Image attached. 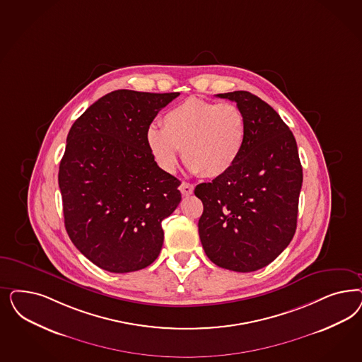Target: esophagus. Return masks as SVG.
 I'll return each instance as SVG.
<instances>
[{
  "instance_id": "1",
  "label": "esophagus",
  "mask_w": 362,
  "mask_h": 362,
  "mask_svg": "<svg viewBox=\"0 0 362 362\" xmlns=\"http://www.w3.org/2000/svg\"><path fill=\"white\" fill-rule=\"evenodd\" d=\"M180 190H181V193H182L184 196H190V194H193L194 187H193L192 184H189V182H182L181 187H180Z\"/></svg>"
}]
</instances>
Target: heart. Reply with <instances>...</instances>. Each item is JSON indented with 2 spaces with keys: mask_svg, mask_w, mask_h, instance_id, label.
Segmentation results:
<instances>
[{
  "mask_svg": "<svg viewBox=\"0 0 362 362\" xmlns=\"http://www.w3.org/2000/svg\"><path fill=\"white\" fill-rule=\"evenodd\" d=\"M161 127L146 129L145 141L153 160L173 173L180 148L187 169L205 178L228 175L241 158L247 124L243 110L230 103H211L190 97L169 109Z\"/></svg>",
  "mask_w": 362,
  "mask_h": 362,
  "instance_id": "1",
  "label": "heart"
}]
</instances>
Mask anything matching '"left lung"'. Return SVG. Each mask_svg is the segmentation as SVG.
<instances>
[{"label":"left lung","mask_w":362,"mask_h":362,"mask_svg":"<svg viewBox=\"0 0 362 362\" xmlns=\"http://www.w3.org/2000/svg\"><path fill=\"white\" fill-rule=\"evenodd\" d=\"M217 97L243 110L247 139L228 175L194 189L204 204L199 240L213 264L247 273L269 265L291 244L303 166L291 129L272 106L245 90Z\"/></svg>","instance_id":"obj_1"}]
</instances>
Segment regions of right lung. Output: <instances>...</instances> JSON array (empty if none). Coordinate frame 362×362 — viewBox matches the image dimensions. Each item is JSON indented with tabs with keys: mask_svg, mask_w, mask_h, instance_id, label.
<instances>
[{
	"mask_svg": "<svg viewBox=\"0 0 362 362\" xmlns=\"http://www.w3.org/2000/svg\"><path fill=\"white\" fill-rule=\"evenodd\" d=\"M178 95L115 90L70 128L59 170L65 228L98 268L136 272L161 252V222L181 201V181L153 160L145 133Z\"/></svg>",
	"mask_w": 362,
	"mask_h": 362,
	"instance_id": "add662e5",
	"label": "right lung"
}]
</instances>
